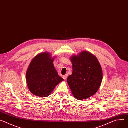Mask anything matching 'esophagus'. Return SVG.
Returning <instances> with one entry per match:
<instances>
[{"label": "esophagus", "instance_id": "34e87169", "mask_svg": "<svg viewBox=\"0 0 128 128\" xmlns=\"http://www.w3.org/2000/svg\"><path fill=\"white\" fill-rule=\"evenodd\" d=\"M67 77H68V74H65V76H64L63 78H64V80H66L67 79Z\"/></svg>", "mask_w": 128, "mask_h": 128}]
</instances>
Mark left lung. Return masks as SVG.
<instances>
[{"label": "left lung", "instance_id": "obj_1", "mask_svg": "<svg viewBox=\"0 0 128 128\" xmlns=\"http://www.w3.org/2000/svg\"><path fill=\"white\" fill-rule=\"evenodd\" d=\"M72 74L67 83L74 96L79 100L94 96L98 90L102 78L100 65L96 58L88 52H81L71 58Z\"/></svg>", "mask_w": 128, "mask_h": 128}]
</instances>
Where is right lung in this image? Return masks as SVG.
Masks as SVG:
<instances>
[{
    "label": "right lung",
    "instance_id": "obj_1",
    "mask_svg": "<svg viewBox=\"0 0 128 128\" xmlns=\"http://www.w3.org/2000/svg\"><path fill=\"white\" fill-rule=\"evenodd\" d=\"M48 53L40 54L30 62L26 72V82L32 94L41 98L49 96L56 86L63 80L53 65Z\"/></svg>",
    "mask_w": 128,
    "mask_h": 128
}]
</instances>
